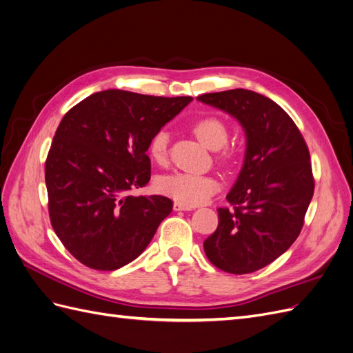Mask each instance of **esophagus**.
<instances>
[{
	"mask_svg": "<svg viewBox=\"0 0 353 353\" xmlns=\"http://www.w3.org/2000/svg\"><path fill=\"white\" fill-rule=\"evenodd\" d=\"M174 209L175 210H191L193 209V206H184V205H181V203H174Z\"/></svg>",
	"mask_w": 353,
	"mask_h": 353,
	"instance_id": "esophagus-1",
	"label": "esophagus"
}]
</instances>
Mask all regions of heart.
Listing matches in <instances>:
<instances>
[{"label": "heart", "mask_w": 353, "mask_h": 353, "mask_svg": "<svg viewBox=\"0 0 353 353\" xmlns=\"http://www.w3.org/2000/svg\"><path fill=\"white\" fill-rule=\"evenodd\" d=\"M191 131L199 138V141L212 150H219L216 154L221 165H231L237 157L236 148L225 147L228 138V128L222 119L216 116H201L191 123ZM168 132L160 130L148 141V156L153 162L162 165L168 160ZM157 190L162 194L174 199L184 206H197L205 203L210 196L219 190L216 178L210 175L174 172L163 175L157 179Z\"/></svg>", "instance_id": "obj_1"}]
</instances>
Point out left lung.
<instances>
[{
	"label": "left lung",
	"instance_id": "1",
	"mask_svg": "<svg viewBox=\"0 0 353 353\" xmlns=\"http://www.w3.org/2000/svg\"><path fill=\"white\" fill-rule=\"evenodd\" d=\"M197 100L232 114L248 138L245 159L218 228L203 248L216 268L250 274L274 262L299 237L314 196L311 156L279 104L249 90L201 94Z\"/></svg>",
	"mask_w": 353,
	"mask_h": 353
}]
</instances>
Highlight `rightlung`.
<instances>
[{"label":"right lung","instance_id":"add662e5","mask_svg":"<svg viewBox=\"0 0 353 353\" xmlns=\"http://www.w3.org/2000/svg\"><path fill=\"white\" fill-rule=\"evenodd\" d=\"M191 100L105 90L63 116L46 160L48 213L85 266L114 271L132 262L172 210L165 196L130 191L150 181V138Z\"/></svg>","mask_w":353,"mask_h":353}]
</instances>
